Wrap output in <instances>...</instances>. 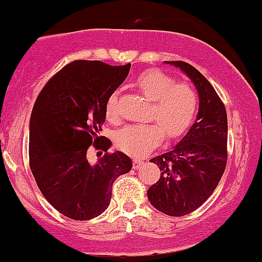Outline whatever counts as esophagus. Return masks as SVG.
Instances as JSON below:
<instances>
[{
    "label": "esophagus",
    "instance_id": "1",
    "mask_svg": "<svg viewBox=\"0 0 262 262\" xmlns=\"http://www.w3.org/2000/svg\"><path fill=\"white\" fill-rule=\"evenodd\" d=\"M142 164H143V161H142L141 159H134L133 160V167H134V169H138V167L141 166Z\"/></svg>",
    "mask_w": 262,
    "mask_h": 262
}]
</instances>
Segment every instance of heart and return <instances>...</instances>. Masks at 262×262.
<instances>
[{"label": "heart", "instance_id": "heart-1", "mask_svg": "<svg viewBox=\"0 0 262 262\" xmlns=\"http://www.w3.org/2000/svg\"><path fill=\"white\" fill-rule=\"evenodd\" d=\"M136 87L152 101L149 119L155 121L125 125L114 134L115 146L133 156H142L161 142L164 132L169 139L187 132L199 107V96L188 83H175L161 70H147L137 77ZM110 120H118V95L111 93L105 103Z\"/></svg>", "mask_w": 262, "mask_h": 262}]
</instances>
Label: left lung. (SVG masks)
I'll use <instances>...</instances> for the list:
<instances>
[{
  "label": "left lung",
  "mask_w": 262,
  "mask_h": 262,
  "mask_svg": "<svg viewBox=\"0 0 262 262\" xmlns=\"http://www.w3.org/2000/svg\"><path fill=\"white\" fill-rule=\"evenodd\" d=\"M179 68L194 84L199 114L188 133L170 151L149 161L161 175L148 188L152 206L170 216H183L199 209L219 184L227 166L228 118L224 103L211 83L184 61H165Z\"/></svg>",
  "instance_id": "8db88e82"
}]
</instances>
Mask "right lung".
I'll use <instances>...</instances> for the list:
<instances>
[{"label":"right lung","mask_w":262,"mask_h":262,"mask_svg":"<svg viewBox=\"0 0 262 262\" xmlns=\"http://www.w3.org/2000/svg\"><path fill=\"white\" fill-rule=\"evenodd\" d=\"M129 69L130 63L111 67L75 60L53 75L35 100L29 128L30 170L45 199L70 219L91 220L102 214L110 205L113 183L132 169L130 157L107 152L111 141L100 136L106 100ZM92 146L99 151L96 163L88 156Z\"/></svg>","instance_id":"add662e5"}]
</instances>
